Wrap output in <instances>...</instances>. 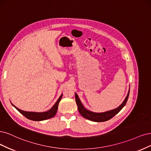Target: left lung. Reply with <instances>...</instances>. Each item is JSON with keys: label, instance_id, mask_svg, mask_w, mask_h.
<instances>
[{"label": "left lung", "instance_id": "obj_1", "mask_svg": "<svg viewBox=\"0 0 151 151\" xmlns=\"http://www.w3.org/2000/svg\"><path fill=\"white\" fill-rule=\"evenodd\" d=\"M129 92H130V89L129 90L127 96L125 97L124 101L119 106H118L117 108L111 110L107 111H105V112H101V113L93 112V111H91L85 109L84 107V106L81 104L78 96V95L76 93H75V100H76V103L78 106V109L79 112L82 115V116H83L85 119H86L91 121L96 122H105L111 119L113 116H114L115 115L117 114L119 111L122 109V108L125 105L126 103H127V101L129 96Z\"/></svg>", "mask_w": 151, "mask_h": 151}]
</instances>
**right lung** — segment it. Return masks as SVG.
<instances>
[{
	"label": "right lung",
	"mask_w": 151,
	"mask_h": 151,
	"mask_svg": "<svg viewBox=\"0 0 151 151\" xmlns=\"http://www.w3.org/2000/svg\"><path fill=\"white\" fill-rule=\"evenodd\" d=\"M62 96L63 94H61V95L60 96V98L58 99L55 104L53 105V106L51 109L46 111H45V112H33V111H24L17 108L16 106H14L12 104V105L19 111V112L22 114L27 119L34 121H41L52 118L56 115L58 108V105H59L60 101L62 98Z\"/></svg>",
	"instance_id": "right-lung-1"
}]
</instances>
